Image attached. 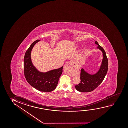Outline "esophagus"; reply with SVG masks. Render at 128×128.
Wrapping results in <instances>:
<instances>
[{"mask_svg": "<svg viewBox=\"0 0 128 128\" xmlns=\"http://www.w3.org/2000/svg\"><path fill=\"white\" fill-rule=\"evenodd\" d=\"M66 67H68L69 69L70 70V71H72V72L75 71L76 70V68H77V66L76 65L74 64L71 62H67V63H66L64 66V68Z\"/></svg>", "mask_w": 128, "mask_h": 128, "instance_id": "1", "label": "esophagus"}]
</instances>
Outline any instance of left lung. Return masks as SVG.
<instances>
[{"label": "left lung", "mask_w": 128, "mask_h": 128, "mask_svg": "<svg viewBox=\"0 0 128 128\" xmlns=\"http://www.w3.org/2000/svg\"><path fill=\"white\" fill-rule=\"evenodd\" d=\"M95 43L98 46L96 48L103 53L102 64L98 71L93 74H89L84 68H81L80 76L81 81L78 85L75 86L76 90L80 92H89L94 90L102 82L108 72V60L105 51L96 41Z\"/></svg>", "instance_id": "obj_1"}]
</instances>
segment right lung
<instances>
[{
    "instance_id": "add662e5",
    "label": "right lung",
    "mask_w": 128,
    "mask_h": 128,
    "mask_svg": "<svg viewBox=\"0 0 128 128\" xmlns=\"http://www.w3.org/2000/svg\"><path fill=\"white\" fill-rule=\"evenodd\" d=\"M39 41L37 40L32 43L25 53L24 61L25 77L28 82L36 89L49 92L56 88L63 66L47 72H40L37 70L32 62L31 52L34 46Z\"/></svg>"
}]
</instances>
